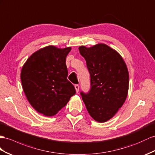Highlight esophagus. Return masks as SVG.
<instances>
[{"mask_svg":"<svg viewBox=\"0 0 155 155\" xmlns=\"http://www.w3.org/2000/svg\"><path fill=\"white\" fill-rule=\"evenodd\" d=\"M74 88H75V90H76V92H78L79 91V86L78 84L74 85Z\"/></svg>","mask_w":155,"mask_h":155,"instance_id":"34e87169","label":"esophagus"}]
</instances>
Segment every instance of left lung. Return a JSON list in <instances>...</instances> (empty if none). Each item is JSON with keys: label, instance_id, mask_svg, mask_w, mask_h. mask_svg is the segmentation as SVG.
<instances>
[{"label": "left lung", "instance_id": "8db88e82", "mask_svg": "<svg viewBox=\"0 0 155 155\" xmlns=\"http://www.w3.org/2000/svg\"><path fill=\"white\" fill-rule=\"evenodd\" d=\"M78 49L91 78L89 92H81L82 100L95 120L107 122L126 101L129 86L128 68L119 53L105 44L90 48L81 46Z\"/></svg>", "mask_w": 155, "mask_h": 155}]
</instances>
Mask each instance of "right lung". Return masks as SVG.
<instances>
[{
	"instance_id": "add662e5",
	"label": "right lung",
	"mask_w": 155,
	"mask_h": 155,
	"mask_svg": "<svg viewBox=\"0 0 155 155\" xmlns=\"http://www.w3.org/2000/svg\"><path fill=\"white\" fill-rule=\"evenodd\" d=\"M71 50V47L46 46L31 55L21 69V84L27 100L46 117L57 114L76 93L67 80L65 61Z\"/></svg>"
}]
</instances>
